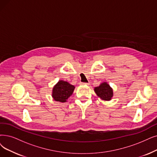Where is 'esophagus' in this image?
Segmentation results:
<instances>
[{
    "instance_id": "1",
    "label": "esophagus",
    "mask_w": 157,
    "mask_h": 157,
    "mask_svg": "<svg viewBox=\"0 0 157 157\" xmlns=\"http://www.w3.org/2000/svg\"><path fill=\"white\" fill-rule=\"evenodd\" d=\"M90 83H84V82H80V85H89Z\"/></svg>"
}]
</instances>
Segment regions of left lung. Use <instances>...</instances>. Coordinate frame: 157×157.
I'll return each mask as SVG.
<instances>
[{"label":"left lung","mask_w":157,"mask_h":157,"mask_svg":"<svg viewBox=\"0 0 157 157\" xmlns=\"http://www.w3.org/2000/svg\"><path fill=\"white\" fill-rule=\"evenodd\" d=\"M95 92L97 95L104 100H110L113 95V92L110 86L107 82H103L99 86L95 87Z\"/></svg>","instance_id":"left-lung-1"}]
</instances>
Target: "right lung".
Masks as SVG:
<instances>
[{"mask_svg":"<svg viewBox=\"0 0 157 157\" xmlns=\"http://www.w3.org/2000/svg\"><path fill=\"white\" fill-rule=\"evenodd\" d=\"M75 86L66 81L59 80L53 88L52 97L55 101L66 102L73 93Z\"/></svg>","mask_w":157,"mask_h":157,"instance_id":"add662e5","label":"right lung"}]
</instances>
